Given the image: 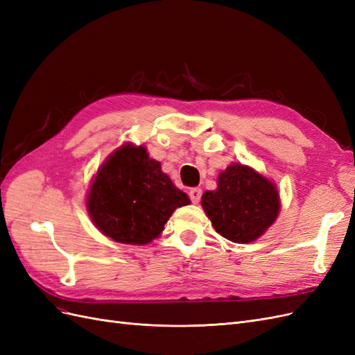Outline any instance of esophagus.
Here are the masks:
<instances>
[{
  "label": "esophagus",
  "mask_w": 355,
  "mask_h": 355,
  "mask_svg": "<svg viewBox=\"0 0 355 355\" xmlns=\"http://www.w3.org/2000/svg\"><path fill=\"white\" fill-rule=\"evenodd\" d=\"M189 198H191V201L194 202V204H197L200 200H201V196H202V191L200 189V188H191L189 189Z\"/></svg>",
  "instance_id": "esophagus-1"
}]
</instances>
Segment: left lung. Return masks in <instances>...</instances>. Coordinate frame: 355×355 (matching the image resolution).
<instances>
[{
  "instance_id": "1",
  "label": "left lung",
  "mask_w": 355,
  "mask_h": 355,
  "mask_svg": "<svg viewBox=\"0 0 355 355\" xmlns=\"http://www.w3.org/2000/svg\"><path fill=\"white\" fill-rule=\"evenodd\" d=\"M202 209L218 234L234 243H250L274 223L280 197L272 182L250 167L231 164L222 171L216 191L201 197Z\"/></svg>"
}]
</instances>
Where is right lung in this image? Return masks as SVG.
<instances>
[{
  "label": "right lung",
  "instance_id": "right-lung-1",
  "mask_svg": "<svg viewBox=\"0 0 355 355\" xmlns=\"http://www.w3.org/2000/svg\"><path fill=\"white\" fill-rule=\"evenodd\" d=\"M189 202L144 146L124 145L96 175L87 209L106 237L124 244H146L164 230L171 213Z\"/></svg>",
  "mask_w": 355,
  "mask_h": 355
}]
</instances>
